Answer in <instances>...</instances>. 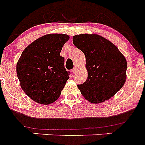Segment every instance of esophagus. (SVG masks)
Listing matches in <instances>:
<instances>
[{
    "mask_svg": "<svg viewBox=\"0 0 145 145\" xmlns=\"http://www.w3.org/2000/svg\"><path fill=\"white\" fill-rule=\"evenodd\" d=\"M77 70H78V68H77V67H74V68L72 70V72L73 73H75L77 72Z\"/></svg>",
    "mask_w": 145,
    "mask_h": 145,
    "instance_id": "1",
    "label": "esophagus"
}]
</instances>
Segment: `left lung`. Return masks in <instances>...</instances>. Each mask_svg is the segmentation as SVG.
<instances>
[{
	"instance_id": "8db88e82",
	"label": "left lung",
	"mask_w": 145,
	"mask_h": 145,
	"mask_svg": "<svg viewBox=\"0 0 145 145\" xmlns=\"http://www.w3.org/2000/svg\"><path fill=\"white\" fill-rule=\"evenodd\" d=\"M73 44L86 57V81L78 85L82 95L91 103L108 100L124 85L127 61L110 40L97 34L72 37Z\"/></svg>"
}]
</instances>
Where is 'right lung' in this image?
<instances>
[{
  "label": "right lung",
  "mask_w": 145,
  "mask_h": 145,
  "mask_svg": "<svg viewBox=\"0 0 145 145\" xmlns=\"http://www.w3.org/2000/svg\"><path fill=\"white\" fill-rule=\"evenodd\" d=\"M70 37L65 34H48L40 37L23 51L16 65V74L22 90L29 98L43 105L58 99L68 80L60 56Z\"/></svg>",
  "instance_id": "obj_1"
}]
</instances>
